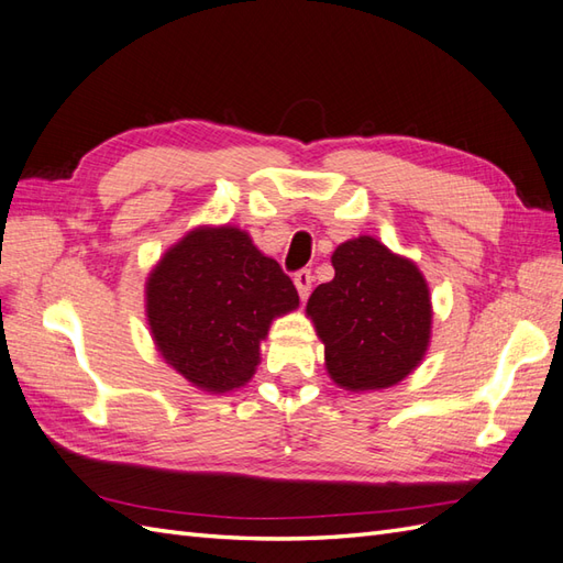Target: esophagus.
I'll list each match as a JSON object with an SVG mask.
<instances>
[{
	"mask_svg": "<svg viewBox=\"0 0 563 563\" xmlns=\"http://www.w3.org/2000/svg\"><path fill=\"white\" fill-rule=\"evenodd\" d=\"M294 284H296V289H298V296L306 300L310 296V289H312V272L310 269L296 272L294 274Z\"/></svg>",
	"mask_w": 563,
	"mask_h": 563,
	"instance_id": "34e87169",
	"label": "esophagus"
}]
</instances>
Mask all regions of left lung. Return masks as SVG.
<instances>
[{
	"instance_id": "left-lung-1",
	"label": "left lung",
	"mask_w": 563,
	"mask_h": 563,
	"mask_svg": "<svg viewBox=\"0 0 563 563\" xmlns=\"http://www.w3.org/2000/svg\"><path fill=\"white\" fill-rule=\"evenodd\" d=\"M332 267L334 279L320 284L306 306L329 377L353 394L399 385L422 363L432 336L422 272L373 236L336 245Z\"/></svg>"
}]
</instances>
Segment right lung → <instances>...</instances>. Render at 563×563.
Returning <instances> with one entry per match:
<instances>
[{"mask_svg": "<svg viewBox=\"0 0 563 563\" xmlns=\"http://www.w3.org/2000/svg\"><path fill=\"white\" fill-rule=\"evenodd\" d=\"M298 308L294 282L239 227H196L145 282V314L164 363L196 389L249 385L272 320Z\"/></svg>", "mask_w": 563, "mask_h": 563, "instance_id": "right-lung-1", "label": "right lung"}]
</instances>
